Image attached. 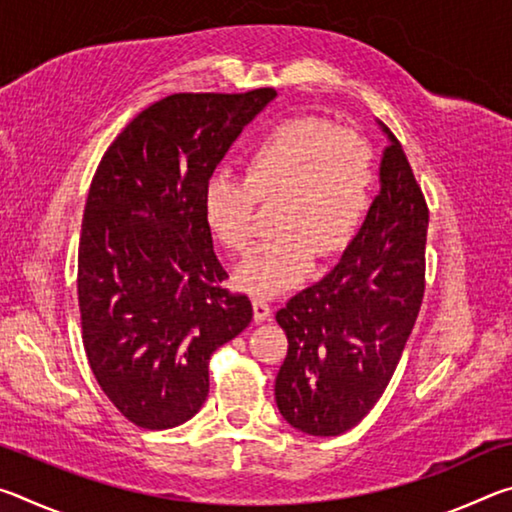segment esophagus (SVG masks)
I'll return each mask as SVG.
<instances>
[{
  "label": "esophagus",
  "instance_id": "esophagus-1",
  "mask_svg": "<svg viewBox=\"0 0 512 512\" xmlns=\"http://www.w3.org/2000/svg\"><path fill=\"white\" fill-rule=\"evenodd\" d=\"M253 311H255V323H266V320H271V316H273V311H271V305H268V302H264V300H259V298H255L253 300Z\"/></svg>",
  "mask_w": 512,
  "mask_h": 512
}]
</instances>
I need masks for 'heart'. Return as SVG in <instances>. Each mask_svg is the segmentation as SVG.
<instances>
[{
    "mask_svg": "<svg viewBox=\"0 0 512 512\" xmlns=\"http://www.w3.org/2000/svg\"><path fill=\"white\" fill-rule=\"evenodd\" d=\"M372 162L357 133L325 119L293 117L255 144L246 178L219 171L203 189L207 228L232 253L253 241L257 203H280L277 239L257 246L235 268V284L255 298H275L300 287L314 255L343 253L368 207Z\"/></svg>",
    "mask_w": 512,
    "mask_h": 512,
    "instance_id": "heart-1",
    "label": "heart"
}]
</instances>
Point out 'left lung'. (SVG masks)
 Returning <instances> with one entry per match:
<instances>
[{
    "instance_id": "obj_1",
    "label": "left lung",
    "mask_w": 512,
    "mask_h": 512,
    "mask_svg": "<svg viewBox=\"0 0 512 512\" xmlns=\"http://www.w3.org/2000/svg\"><path fill=\"white\" fill-rule=\"evenodd\" d=\"M377 126L388 146L366 221L334 271L275 314L289 339L275 402L309 436H339L366 418L422 305L429 210L402 144Z\"/></svg>"
}]
</instances>
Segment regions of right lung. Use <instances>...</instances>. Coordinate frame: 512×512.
<instances>
[{"label": "right lung", "instance_id": "right-lung-1", "mask_svg": "<svg viewBox=\"0 0 512 512\" xmlns=\"http://www.w3.org/2000/svg\"><path fill=\"white\" fill-rule=\"evenodd\" d=\"M275 97L171 94L119 133L94 173L79 244L83 345L101 391L137 427L194 418L214 350L253 320L250 300L221 287L203 189Z\"/></svg>", "mask_w": 512, "mask_h": 512}]
</instances>
